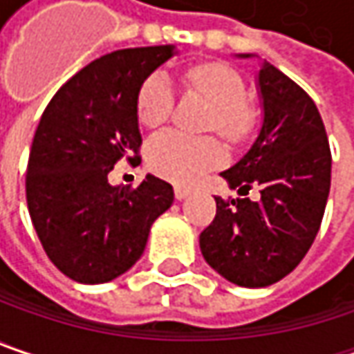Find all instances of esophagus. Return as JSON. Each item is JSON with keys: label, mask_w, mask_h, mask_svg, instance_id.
I'll return each mask as SVG.
<instances>
[{"label": "esophagus", "mask_w": 354, "mask_h": 354, "mask_svg": "<svg viewBox=\"0 0 354 354\" xmlns=\"http://www.w3.org/2000/svg\"><path fill=\"white\" fill-rule=\"evenodd\" d=\"M192 194V190L188 188V186H176L174 188V196H176V200H184V198H188Z\"/></svg>", "instance_id": "34e87169"}]
</instances>
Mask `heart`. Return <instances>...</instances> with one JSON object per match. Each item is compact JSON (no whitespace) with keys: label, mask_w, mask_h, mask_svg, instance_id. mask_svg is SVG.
I'll return each instance as SVG.
<instances>
[{"label":"heart","mask_w":354,"mask_h":354,"mask_svg":"<svg viewBox=\"0 0 354 354\" xmlns=\"http://www.w3.org/2000/svg\"><path fill=\"white\" fill-rule=\"evenodd\" d=\"M180 86L206 106L200 131L218 134L225 147L245 145L257 129V109L245 97L239 71L222 61H198L178 73ZM134 111L140 127L156 131L172 113V93L158 77H148L138 86ZM222 148L212 138H184L162 134L147 148L148 168L164 180L190 184L200 174L222 164Z\"/></svg>","instance_id":"obj_1"}]
</instances>
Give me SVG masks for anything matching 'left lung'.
I'll return each instance as SVG.
<instances>
[{
  "instance_id": "left-lung-1",
  "label": "left lung",
  "mask_w": 354,
  "mask_h": 354,
  "mask_svg": "<svg viewBox=\"0 0 354 354\" xmlns=\"http://www.w3.org/2000/svg\"><path fill=\"white\" fill-rule=\"evenodd\" d=\"M255 88L261 127L248 152L220 176L238 192L257 186L261 198L223 202L214 196L216 218L200 234L207 266L239 287H268L299 266L330 188L329 142L311 97L266 59Z\"/></svg>"
}]
</instances>
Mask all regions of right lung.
Returning a JSON list of instances; mask_svg holds the SVG:
<instances>
[{"label":"right lung","instance_id":"add662e5","mask_svg":"<svg viewBox=\"0 0 354 354\" xmlns=\"http://www.w3.org/2000/svg\"><path fill=\"white\" fill-rule=\"evenodd\" d=\"M178 53L174 45L102 55L57 91L39 120L27 166V207L41 245L77 283L113 281L140 259L156 218L174 202L147 174L136 190L109 172L136 152L138 86Z\"/></svg>","mask_w":354,"mask_h":354}]
</instances>
